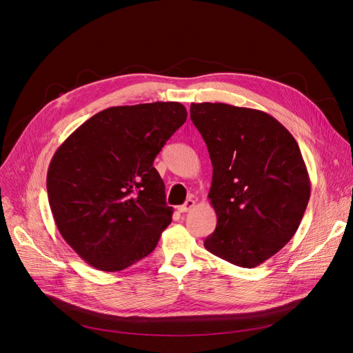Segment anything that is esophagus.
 I'll return each mask as SVG.
<instances>
[{"instance_id": "1", "label": "esophagus", "mask_w": 353, "mask_h": 353, "mask_svg": "<svg viewBox=\"0 0 353 353\" xmlns=\"http://www.w3.org/2000/svg\"><path fill=\"white\" fill-rule=\"evenodd\" d=\"M196 206V201L193 200V199H188L184 205H181V206H178L176 209H178V212L179 213H184V212H188V210H191Z\"/></svg>"}]
</instances>
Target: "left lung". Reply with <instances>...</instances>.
Returning <instances> with one entry per match:
<instances>
[{"mask_svg":"<svg viewBox=\"0 0 353 353\" xmlns=\"http://www.w3.org/2000/svg\"><path fill=\"white\" fill-rule=\"evenodd\" d=\"M190 117L213 166L209 200L216 228L205 248L254 268L292 240L311 196L307 169L293 135L262 110L191 103Z\"/></svg>","mask_w":353,"mask_h":353,"instance_id":"8db88e82","label":"left lung"}]
</instances>
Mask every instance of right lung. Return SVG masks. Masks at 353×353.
I'll list each match as a JSON object with an SVG mask.
<instances>
[{
    "mask_svg": "<svg viewBox=\"0 0 353 353\" xmlns=\"http://www.w3.org/2000/svg\"><path fill=\"white\" fill-rule=\"evenodd\" d=\"M185 119L176 101L116 105L83 122L52 156V218L94 268L122 271L154 250L172 208L153 162Z\"/></svg>",
    "mask_w": 353,
    "mask_h": 353,
    "instance_id": "1",
    "label": "right lung"
}]
</instances>
